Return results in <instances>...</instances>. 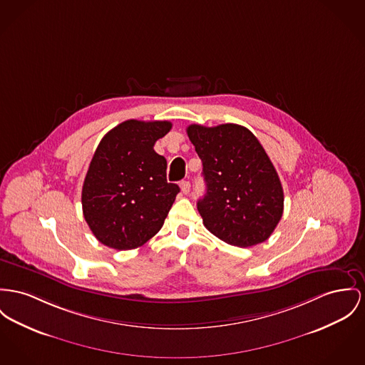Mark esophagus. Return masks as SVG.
Returning <instances> with one entry per match:
<instances>
[{
	"instance_id": "34e87169",
	"label": "esophagus",
	"mask_w": 365,
	"mask_h": 365,
	"mask_svg": "<svg viewBox=\"0 0 365 365\" xmlns=\"http://www.w3.org/2000/svg\"><path fill=\"white\" fill-rule=\"evenodd\" d=\"M180 187H181V192L184 195H187L190 192V190H191V182H190V181H181Z\"/></svg>"
}]
</instances>
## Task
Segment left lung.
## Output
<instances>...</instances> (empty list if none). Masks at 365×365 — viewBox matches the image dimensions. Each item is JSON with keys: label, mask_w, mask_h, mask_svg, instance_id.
Listing matches in <instances>:
<instances>
[{"label": "left lung", "mask_w": 365, "mask_h": 365, "mask_svg": "<svg viewBox=\"0 0 365 365\" xmlns=\"http://www.w3.org/2000/svg\"><path fill=\"white\" fill-rule=\"evenodd\" d=\"M187 134L203 165L206 194L197 210L205 227L238 247L264 242L284 212V190L264 148L232 123L191 124Z\"/></svg>", "instance_id": "obj_1"}]
</instances>
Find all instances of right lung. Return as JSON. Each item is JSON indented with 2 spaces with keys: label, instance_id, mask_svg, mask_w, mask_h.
<instances>
[{
  "label": "right lung",
  "instance_id": "obj_1",
  "mask_svg": "<svg viewBox=\"0 0 365 365\" xmlns=\"http://www.w3.org/2000/svg\"><path fill=\"white\" fill-rule=\"evenodd\" d=\"M170 122L125 120L101 140L86 174L83 215L98 241L112 249L143 246L159 232L180 192L168 182L155 143Z\"/></svg>",
  "mask_w": 365,
  "mask_h": 365
}]
</instances>
